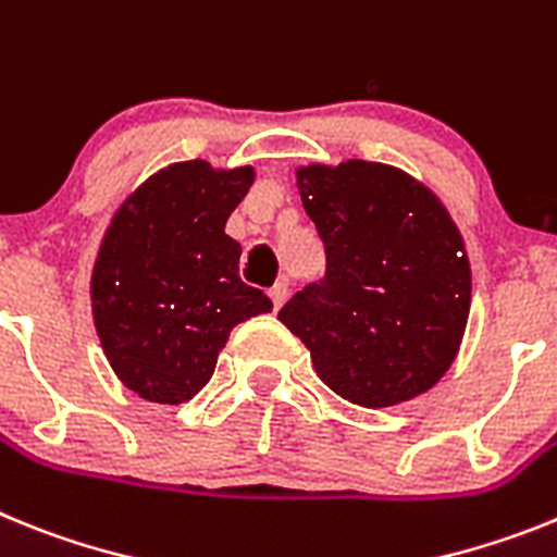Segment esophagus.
<instances>
[{
  "mask_svg": "<svg viewBox=\"0 0 557 557\" xmlns=\"http://www.w3.org/2000/svg\"><path fill=\"white\" fill-rule=\"evenodd\" d=\"M269 297H272L274 311H277V308H283V302H285V299H288V285H285V283H274L272 288H269Z\"/></svg>",
  "mask_w": 557,
  "mask_h": 557,
  "instance_id": "obj_1",
  "label": "esophagus"
}]
</instances>
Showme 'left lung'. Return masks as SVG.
<instances>
[{"label": "left lung", "instance_id": "left-lung-1", "mask_svg": "<svg viewBox=\"0 0 557 557\" xmlns=\"http://www.w3.org/2000/svg\"><path fill=\"white\" fill-rule=\"evenodd\" d=\"M327 272L277 313L333 393L367 409L429 393L454 364L471 311L457 224L423 182L384 162L297 168Z\"/></svg>", "mask_w": 557, "mask_h": 557}]
</instances>
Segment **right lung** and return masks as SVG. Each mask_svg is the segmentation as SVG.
<instances>
[{
  "instance_id": "add662e5",
  "label": "right lung",
  "mask_w": 557,
  "mask_h": 557,
  "mask_svg": "<svg viewBox=\"0 0 557 557\" xmlns=\"http://www.w3.org/2000/svg\"><path fill=\"white\" fill-rule=\"evenodd\" d=\"M255 168L173 162L125 198L91 269V317L111 370L151 404H185L212 379L232 327L272 311L240 280L224 232Z\"/></svg>"
}]
</instances>
